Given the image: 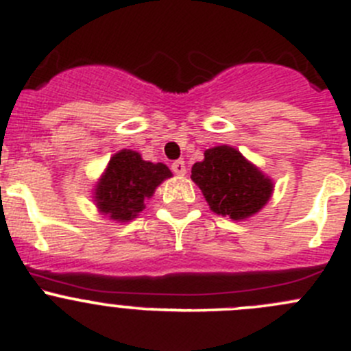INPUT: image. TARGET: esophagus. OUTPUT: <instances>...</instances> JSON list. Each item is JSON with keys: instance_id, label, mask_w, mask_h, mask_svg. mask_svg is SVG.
Returning a JSON list of instances; mask_svg holds the SVG:
<instances>
[{"instance_id": "1", "label": "esophagus", "mask_w": 351, "mask_h": 351, "mask_svg": "<svg viewBox=\"0 0 351 351\" xmlns=\"http://www.w3.org/2000/svg\"><path fill=\"white\" fill-rule=\"evenodd\" d=\"M171 169H173V173H176V175H180V176H183L186 173V166H185V161H183V159H178V161H175L171 165Z\"/></svg>"}]
</instances>
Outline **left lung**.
I'll use <instances>...</instances> for the list:
<instances>
[{
	"label": "left lung",
	"instance_id": "8db88e82",
	"mask_svg": "<svg viewBox=\"0 0 351 351\" xmlns=\"http://www.w3.org/2000/svg\"><path fill=\"white\" fill-rule=\"evenodd\" d=\"M192 180L210 210L234 221L260 212L274 192V182L231 146L205 151L204 161L192 166Z\"/></svg>",
	"mask_w": 351,
	"mask_h": 351
}]
</instances>
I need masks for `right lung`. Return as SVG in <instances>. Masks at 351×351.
<instances>
[{
	"instance_id": "obj_1",
	"label": "right lung",
	"mask_w": 351,
	"mask_h": 351,
	"mask_svg": "<svg viewBox=\"0 0 351 351\" xmlns=\"http://www.w3.org/2000/svg\"><path fill=\"white\" fill-rule=\"evenodd\" d=\"M169 176L171 171L162 162L144 161L136 151H119L97 183V207L113 221H132L146 207L144 202L153 197L156 186Z\"/></svg>"
}]
</instances>
